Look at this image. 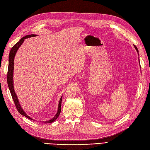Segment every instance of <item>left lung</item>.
Here are the masks:
<instances>
[{
    "label": "left lung",
    "mask_w": 150,
    "mask_h": 150,
    "mask_svg": "<svg viewBox=\"0 0 150 150\" xmlns=\"http://www.w3.org/2000/svg\"><path fill=\"white\" fill-rule=\"evenodd\" d=\"M134 47H135V49H136V50H137V53H139V50H138V49H137V47H136V45H134Z\"/></svg>",
    "instance_id": "left-lung-1"
}]
</instances>
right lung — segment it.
<instances>
[{
	"mask_svg": "<svg viewBox=\"0 0 150 150\" xmlns=\"http://www.w3.org/2000/svg\"><path fill=\"white\" fill-rule=\"evenodd\" d=\"M34 36H36V35H27L24 37H23L22 38H21L19 41H18L16 44L10 50V54H9V58H8V73H7V83H8V86L9 89L10 91L11 96L13 98V100L14 101V103L15 104L16 107L18 112L22 115L26 117L27 119H29L30 120H34L33 119L30 118L22 109V108H21L20 103L19 102L18 97L16 94L15 92H14V86H13V70H14V57L16 55V53L18 50L19 49V47L22 45V44L24 41V40L27 38H31V37H34ZM62 96H61L59 104H58V111L56 114V115H54V117L52 119L50 120L44 122L45 123H52L54 121L56 120L57 119V118L59 117V114L61 112V101H62Z\"/></svg>",
	"mask_w": 150,
	"mask_h": 150,
	"instance_id": "obj_1",
	"label": "right lung"
}]
</instances>
